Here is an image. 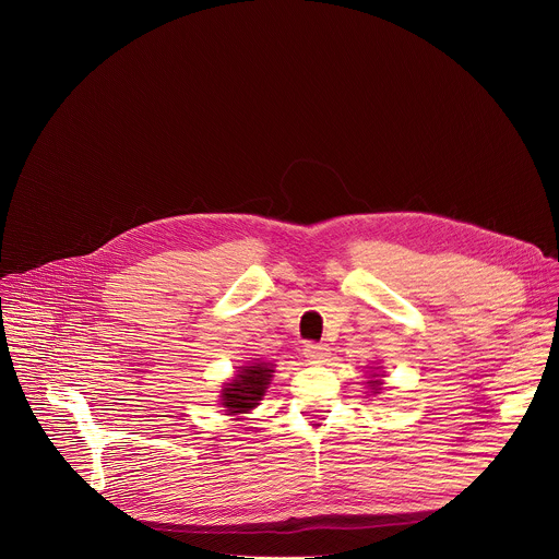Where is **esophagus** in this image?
Segmentation results:
<instances>
[{
  "label": "esophagus",
  "mask_w": 559,
  "mask_h": 559,
  "mask_svg": "<svg viewBox=\"0 0 559 559\" xmlns=\"http://www.w3.org/2000/svg\"><path fill=\"white\" fill-rule=\"evenodd\" d=\"M302 355L307 357L309 364H324V361H329V357H331V348H329L326 344L309 342V344H305Z\"/></svg>",
  "instance_id": "34e87169"
}]
</instances>
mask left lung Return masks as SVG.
<instances>
[{"instance_id":"left-lung-1","label":"left lung","mask_w":559,"mask_h":559,"mask_svg":"<svg viewBox=\"0 0 559 559\" xmlns=\"http://www.w3.org/2000/svg\"><path fill=\"white\" fill-rule=\"evenodd\" d=\"M377 385H381L379 381H372V390H377Z\"/></svg>"}]
</instances>
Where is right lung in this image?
I'll return each mask as SVG.
<instances>
[{"label":"right lung","instance_id":"add662e5","mask_svg":"<svg viewBox=\"0 0 559 559\" xmlns=\"http://www.w3.org/2000/svg\"><path fill=\"white\" fill-rule=\"evenodd\" d=\"M272 372L274 370H270V366H265V364H254V366L241 368L237 379L233 383H226V388L222 390V401H224L222 405L230 414H241V412L252 409L254 405H259L261 396L265 394Z\"/></svg>","mask_w":559,"mask_h":559}]
</instances>
